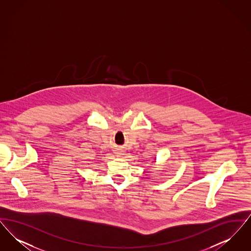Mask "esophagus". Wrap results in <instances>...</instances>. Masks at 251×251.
Instances as JSON below:
<instances>
[{
  "instance_id": "esophagus-1",
  "label": "esophagus",
  "mask_w": 251,
  "mask_h": 251,
  "mask_svg": "<svg viewBox=\"0 0 251 251\" xmlns=\"http://www.w3.org/2000/svg\"><path fill=\"white\" fill-rule=\"evenodd\" d=\"M118 156H120V153H118Z\"/></svg>"
}]
</instances>
